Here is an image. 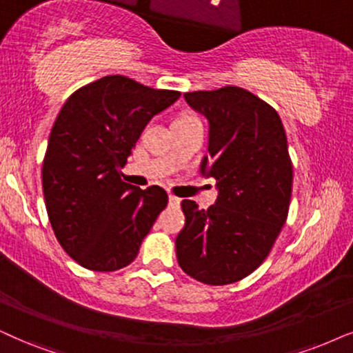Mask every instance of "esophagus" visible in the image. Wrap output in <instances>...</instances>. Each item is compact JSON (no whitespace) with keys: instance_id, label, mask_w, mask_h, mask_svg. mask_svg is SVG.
Instances as JSON below:
<instances>
[{"instance_id":"esophagus-1","label":"esophagus","mask_w":353,"mask_h":353,"mask_svg":"<svg viewBox=\"0 0 353 353\" xmlns=\"http://www.w3.org/2000/svg\"><path fill=\"white\" fill-rule=\"evenodd\" d=\"M168 203H170V205H178V204H180V198H176V196L170 194V196H168Z\"/></svg>"}]
</instances>
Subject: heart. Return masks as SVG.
Here are the masks:
<instances>
[{"instance_id": "heart-1", "label": "heart", "mask_w": 353, "mask_h": 353, "mask_svg": "<svg viewBox=\"0 0 353 353\" xmlns=\"http://www.w3.org/2000/svg\"><path fill=\"white\" fill-rule=\"evenodd\" d=\"M188 118H193V117H190V115H185V117H180V118H178V120H188Z\"/></svg>"}]
</instances>
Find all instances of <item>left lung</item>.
Instances as JSON below:
<instances>
[{
	"label": "left lung",
	"mask_w": 353,
	"mask_h": 353,
	"mask_svg": "<svg viewBox=\"0 0 353 353\" xmlns=\"http://www.w3.org/2000/svg\"><path fill=\"white\" fill-rule=\"evenodd\" d=\"M208 117L209 155L201 172L216 180L208 210L181 201L185 227L175 246L180 268L208 285H227L256 271L287 221L294 183L282 120L258 95L236 85L185 94Z\"/></svg>",
	"instance_id": "obj_1"
}]
</instances>
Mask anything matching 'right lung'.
<instances>
[{"mask_svg":"<svg viewBox=\"0 0 353 353\" xmlns=\"http://www.w3.org/2000/svg\"><path fill=\"white\" fill-rule=\"evenodd\" d=\"M180 95L115 74L77 89L59 110L42 165L45 205L58 243L82 268H126L165 209L163 188L128 185L121 168L150 118Z\"/></svg>","mask_w":353,"mask_h":353,"instance_id":"obj_1","label":"right lung"}]
</instances>
